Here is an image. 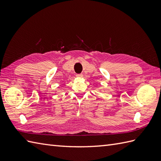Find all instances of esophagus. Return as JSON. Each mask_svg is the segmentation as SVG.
Segmentation results:
<instances>
[{
	"label": "esophagus",
	"instance_id": "obj_1",
	"mask_svg": "<svg viewBox=\"0 0 161 161\" xmlns=\"http://www.w3.org/2000/svg\"><path fill=\"white\" fill-rule=\"evenodd\" d=\"M76 77L78 78H81L83 77V75L82 74H77V75H76Z\"/></svg>",
	"mask_w": 161,
	"mask_h": 161
}]
</instances>
